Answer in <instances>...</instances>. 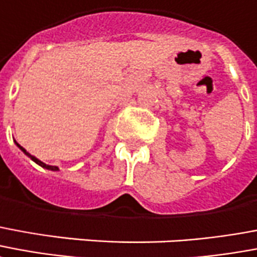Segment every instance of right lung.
Returning <instances> with one entry per match:
<instances>
[{"label": "right lung", "instance_id": "1", "mask_svg": "<svg viewBox=\"0 0 257 257\" xmlns=\"http://www.w3.org/2000/svg\"><path fill=\"white\" fill-rule=\"evenodd\" d=\"M16 146H17V147H19V148H20V150H22L23 153L26 154V155H27L28 158H31V159H32V161H34V162L38 163L39 166L45 167V169H47V170H53V172H56V170H58V167H57V166H50V165H46V163H43V162H42V161H39L38 158H35V157H34V155H31V154H30V153H27V150H24V148H23L22 146H20V144H17V143H16Z\"/></svg>", "mask_w": 257, "mask_h": 257}]
</instances>
